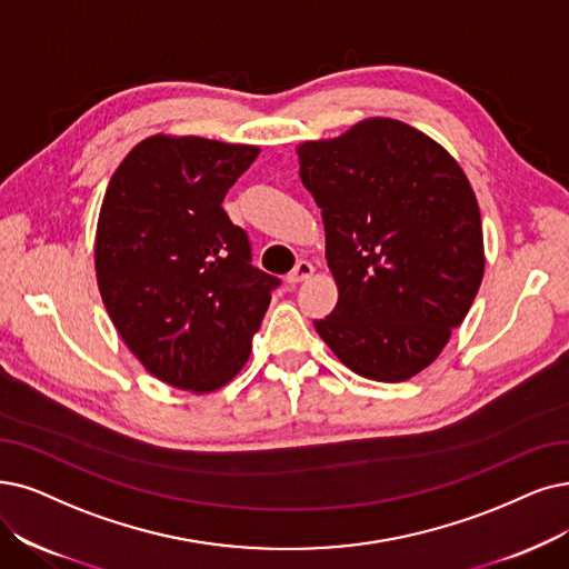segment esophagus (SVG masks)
I'll return each instance as SVG.
<instances>
[{"label":"esophagus","mask_w":569,"mask_h":569,"mask_svg":"<svg viewBox=\"0 0 569 569\" xmlns=\"http://www.w3.org/2000/svg\"><path fill=\"white\" fill-rule=\"evenodd\" d=\"M315 272V268H312V263L310 261H297V266L291 268V272H287V282L289 284H299V282H303V280H308L310 276Z\"/></svg>","instance_id":"obj_1"}]
</instances>
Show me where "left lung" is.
<instances>
[{
    "mask_svg": "<svg viewBox=\"0 0 569 569\" xmlns=\"http://www.w3.org/2000/svg\"><path fill=\"white\" fill-rule=\"evenodd\" d=\"M299 161L338 284L317 333L363 378L416 376L462 325L483 278L481 212L465 172L435 140L392 119L306 142Z\"/></svg>",
    "mask_w": 569,
    "mask_h": 569,
    "instance_id": "1",
    "label": "left lung"
}]
</instances>
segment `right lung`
I'll list each match as a JSON object with an SVG mask.
<instances>
[{
  "label": "right lung",
  "instance_id": "add662e5",
  "mask_svg": "<svg viewBox=\"0 0 569 569\" xmlns=\"http://www.w3.org/2000/svg\"><path fill=\"white\" fill-rule=\"evenodd\" d=\"M259 149L156 134L113 172L96 270L113 327L149 373L212 392L252 352L280 278L252 266L249 236L221 202Z\"/></svg>",
  "mask_w": 569,
  "mask_h": 569
}]
</instances>
